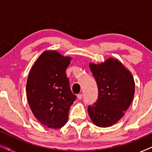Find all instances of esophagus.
Segmentation results:
<instances>
[{
	"mask_svg": "<svg viewBox=\"0 0 152 152\" xmlns=\"http://www.w3.org/2000/svg\"><path fill=\"white\" fill-rule=\"evenodd\" d=\"M82 97H83V95L82 94V93H80V94H78L77 95V98L79 99H82Z\"/></svg>",
	"mask_w": 152,
	"mask_h": 152,
	"instance_id": "34e87169",
	"label": "esophagus"
}]
</instances>
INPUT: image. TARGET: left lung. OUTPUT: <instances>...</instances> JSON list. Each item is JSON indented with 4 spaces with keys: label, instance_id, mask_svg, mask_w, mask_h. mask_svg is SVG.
Here are the masks:
<instances>
[{
    "label": "left lung",
    "instance_id": "obj_1",
    "mask_svg": "<svg viewBox=\"0 0 152 152\" xmlns=\"http://www.w3.org/2000/svg\"><path fill=\"white\" fill-rule=\"evenodd\" d=\"M97 82V99L88 107L95 125L107 127L123 117L134 99L135 83L131 72L118 60L109 58L104 63L90 64Z\"/></svg>",
    "mask_w": 152,
    "mask_h": 152
}]
</instances>
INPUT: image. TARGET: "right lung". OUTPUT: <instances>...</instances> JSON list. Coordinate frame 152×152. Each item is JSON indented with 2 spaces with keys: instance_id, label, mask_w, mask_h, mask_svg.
Here are the masks:
<instances>
[{
  "instance_id": "add662e5",
  "label": "right lung",
  "mask_w": 152,
  "mask_h": 152,
  "mask_svg": "<svg viewBox=\"0 0 152 152\" xmlns=\"http://www.w3.org/2000/svg\"><path fill=\"white\" fill-rule=\"evenodd\" d=\"M70 59L56 51H45L28 75L26 91L29 105L34 117L49 128L65 125L70 106L77 98L66 74Z\"/></svg>"
}]
</instances>
